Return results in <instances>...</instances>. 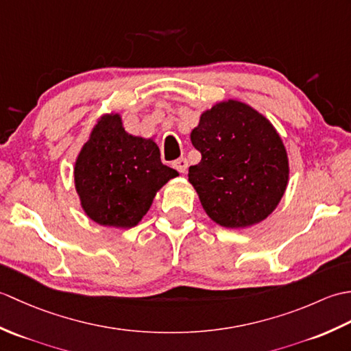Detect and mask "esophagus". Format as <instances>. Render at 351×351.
Masks as SVG:
<instances>
[{
  "label": "esophagus",
  "instance_id": "34e87169",
  "mask_svg": "<svg viewBox=\"0 0 351 351\" xmlns=\"http://www.w3.org/2000/svg\"><path fill=\"white\" fill-rule=\"evenodd\" d=\"M171 166H173V169L180 171V173H185V171H187V169H189V161H187V158L181 156V158H178L173 162H171Z\"/></svg>",
  "mask_w": 351,
  "mask_h": 351
}]
</instances>
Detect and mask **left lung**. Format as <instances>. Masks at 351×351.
<instances>
[{"instance_id": "1", "label": "left lung", "mask_w": 351, "mask_h": 351, "mask_svg": "<svg viewBox=\"0 0 351 351\" xmlns=\"http://www.w3.org/2000/svg\"><path fill=\"white\" fill-rule=\"evenodd\" d=\"M191 143L202 155L189 181L210 217L247 228L278 206L288 184V156L273 125L252 107L225 101L200 116Z\"/></svg>"}]
</instances>
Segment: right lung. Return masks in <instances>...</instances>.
I'll return each mask as SVG.
<instances>
[{
    "label": "right lung",
    "instance_id": "obj_1",
    "mask_svg": "<svg viewBox=\"0 0 351 351\" xmlns=\"http://www.w3.org/2000/svg\"><path fill=\"white\" fill-rule=\"evenodd\" d=\"M75 189L86 214L102 226L132 228L178 171L164 166L154 140L134 137L121 116H104L75 162Z\"/></svg>",
    "mask_w": 351,
    "mask_h": 351
}]
</instances>
